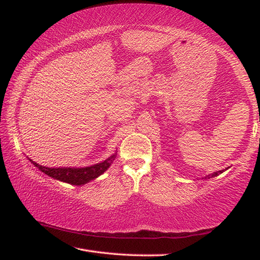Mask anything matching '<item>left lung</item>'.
<instances>
[{
    "label": "left lung",
    "mask_w": 260,
    "mask_h": 260,
    "mask_svg": "<svg viewBox=\"0 0 260 260\" xmlns=\"http://www.w3.org/2000/svg\"><path fill=\"white\" fill-rule=\"evenodd\" d=\"M224 170H222V171H218V172H214V173H212V174H210V175H207L206 176V179H211V178H213V176H217V175H219V174H221L222 172H223Z\"/></svg>",
    "instance_id": "8db88e82"
}]
</instances>
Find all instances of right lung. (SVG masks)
I'll list each match as a JSON object with an SVG mask.
<instances>
[{
  "label": "right lung",
  "instance_id": "obj_1",
  "mask_svg": "<svg viewBox=\"0 0 260 260\" xmlns=\"http://www.w3.org/2000/svg\"><path fill=\"white\" fill-rule=\"evenodd\" d=\"M115 159V155L110 156L107 158L106 161H104L102 163H98L95 165H91V167H87V168H46L42 167V165H39L36 162L31 161L35 167H37L39 170L42 171L43 173H46L47 175L51 176L53 179H57L59 181L62 182H67V183L74 184V185H81L85 184L87 182H89L93 179L98 178L99 175L103 174L105 171H106L112 162Z\"/></svg>",
  "mask_w": 260,
  "mask_h": 260
}]
</instances>
